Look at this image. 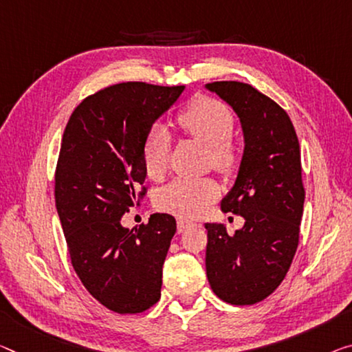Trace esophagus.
I'll return each instance as SVG.
<instances>
[{
    "instance_id": "esophagus-1",
    "label": "esophagus",
    "mask_w": 352,
    "mask_h": 352,
    "mask_svg": "<svg viewBox=\"0 0 352 352\" xmlns=\"http://www.w3.org/2000/svg\"><path fill=\"white\" fill-rule=\"evenodd\" d=\"M197 225L195 223V221H190V220H177V232H184V231H187V230H190V228H193V226Z\"/></svg>"
}]
</instances>
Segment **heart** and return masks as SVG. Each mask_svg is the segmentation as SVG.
<instances>
[{
	"label": "heart",
	"mask_w": 352,
	"mask_h": 352,
	"mask_svg": "<svg viewBox=\"0 0 352 352\" xmlns=\"http://www.w3.org/2000/svg\"><path fill=\"white\" fill-rule=\"evenodd\" d=\"M177 122L182 131L209 148L212 165L223 175L236 170L239 154L230 140L234 129V118L228 107L212 97L199 96L184 107ZM170 133L155 124L143 143V162L146 173L159 179L168 166ZM220 192L212 177H176L157 195V206L165 212L179 217H197L206 209Z\"/></svg>",
	"instance_id": "obj_1"
}]
</instances>
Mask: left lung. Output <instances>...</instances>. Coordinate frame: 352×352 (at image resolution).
Listing matches in <instances>:
<instances>
[{
  "label": "left lung",
  "mask_w": 352,
  "mask_h": 352,
  "mask_svg": "<svg viewBox=\"0 0 352 352\" xmlns=\"http://www.w3.org/2000/svg\"><path fill=\"white\" fill-rule=\"evenodd\" d=\"M206 88L239 116L244 154L221 210L244 217L232 236L206 223L210 288L232 305L261 302L278 288L299 244L305 190L299 140L288 113L253 86L214 82Z\"/></svg>",
  "instance_id": "8db88e82"
}]
</instances>
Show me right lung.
<instances>
[{"label":"right lung","mask_w":352,"mask_h":352,"mask_svg":"<svg viewBox=\"0 0 352 352\" xmlns=\"http://www.w3.org/2000/svg\"><path fill=\"white\" fill-rule=\"evenodd\" d=\"M184 88L108 86L75 108L63 135L55 201L70 261L89 294L121 315L142 313L160 299L176 220L153 214L129 230L121 217L146 193V135Z\"/></svg>","instance_id":"add662e5"}]
</instances>
